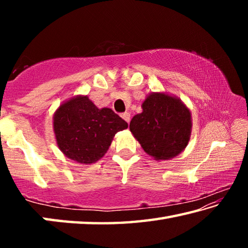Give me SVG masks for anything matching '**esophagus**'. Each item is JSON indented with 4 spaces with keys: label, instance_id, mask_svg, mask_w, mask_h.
<instances>
[{
    "label": "esophagus",
    "instance_id": "34e87169",
    "mask_svg": "<svg viewBox=\"0 0 248 248\" xmlns=\"http://www.w3.org/2000/svg\"><path fill=\"white\" fill-rule=\"evenodd\" d=\"M121 118L127 121L128 124L130 123V114H129V112H124V114H121Z\"/></svg>",
    "mask_w": 248,
    "mask_h": 248
}]
</instances>
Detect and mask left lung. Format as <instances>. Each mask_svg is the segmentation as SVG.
Masks as SVG:
<instances>
[{"label":"left lung","instance_id":"obj_1","mask_svg":"<svg viewBox=\"0 0 248 248\" xmlns=\"http://www.w3.org/2000/svg\"><path fill=\"white\" fill-rule=\"evenodd\" d=\"M142 112L130 121V131L146 154L156 161L174 158L190 140L191 112L177 96L153 92L141 105Z\"/></svg>","mask_w":248,"mask_h":248}]
</instances>
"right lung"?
<instances>
[{
	"instance_id": "1",
	"label": "right lung",
	"mask_w": 248,
	"mask_h": 248,
	"mask_svg": "<svg viewBox=\"0 0 248 248\" xmlns=\"http://www.w3.org/2000/svg\"><path fill=\"white\" fill-rule=\"evenodd\" d=\"M58 148L66 157L81 164L102 158L117 132L128 124L110 108H97L87 95H77L62 103L53 114Z\"/></svg>"
}]
</instances>
